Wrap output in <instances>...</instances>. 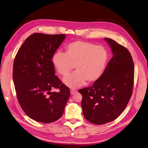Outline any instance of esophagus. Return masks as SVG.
Masks as SVG:
<instances>
[{
	"instance_id": "esophagus-1",
	"label": "esophagus",
	"mask_w": 148,
	"mask_h": 148,
	"mask_svg": "<svg viewBox=\"0 0 148 148\" xmlns=\"http://www.w3.org/2000/svg\"><path fill=\"white\" fill-rule=\"evenodd\" d=\"M76 92H77V91L75 90H74V89H71V90H70V93H71V95H74Z\"/></svg>"
}]
</instances>
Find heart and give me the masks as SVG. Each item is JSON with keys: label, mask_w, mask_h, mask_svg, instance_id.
I'll return each instance as SVG.
<instances>
[{"label": "heart", "mask_w": 148, "mask_h": 148, "mask_svg": "<svg viewBox=\"0 0 148 148\" xmlns=\"http://www.w3.org/2000/svg\"><path fill=\"white\" fill-rule=\"evenodd\" d=\"M108 59V52L102 46L84 41L67 45L65 52H58L52 58L53 64L59 74L66 76L74 67L76 71L64 78L70 88L79 87L86 82H96L103 74Z\"/></svg>", "instance_id": "heart-1"}]
</instances>
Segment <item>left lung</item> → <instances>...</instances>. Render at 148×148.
<instances>
[{"instance_id": "obj_1", "label": "left lung", "mask_w": 148, "mask_h": 148, "mask_svg": "<svg viewBox=\"0 0 148 148\" xmlns=\"http://www.w3.org/2000/svg\"><path fill=\"white\" fill-rule=\"evenodd\" d=\"M113 56L102 76L93 84L79 90L86 119L101 125L112 121L123 112L133 92L134 68L127 49L111 38H105Z\"/></svg>"}]
</instances>
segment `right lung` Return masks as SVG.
<instances>
[{
  "label": "right lung",
  "mask_w": 148,
  "mask_h": 148,
  "mask_svg": "<svg viewBox=\"0 0 148 148\" xmlns=\"http://www.w3.org/2000/svg\"><path fill=\"white\" fill-rule=\"evenodd\" d=\"M65 34L34 33L15 58L13 80L18 102L32 119L53 123L62 115L70 95L69 88L55 75L52 57ZM58 88L59 92H52Z\"/></svg>",
  "instance_id": "obj_1"
}]
</instances>
